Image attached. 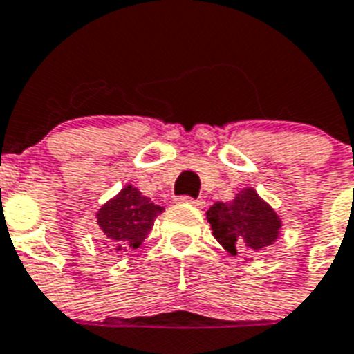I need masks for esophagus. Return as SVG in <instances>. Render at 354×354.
<instances>
[{
    "mask_svg": "<svg viewBox=\"0 0 354 354\" xmlns=\"http://www.w3.org/2000/svg\"><path fill=\"white\" fill-rule=\"evenodd\" d=\"M179 201H180V203H186V205L197 206V208H203V206H205V201L194 199V197H190V195H183V197H179Z\"/></svg>",
    "mask_w": 354,
    "mask_h": 354,
    "instance_id": "esophagus-1",
    "label": "esophagus"
}]
</instances>
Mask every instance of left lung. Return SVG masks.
I'll use <instances>...</instances> for the list:
<instances>
[{"instance_id":"obj_1","label":"left lung","mask_w":354,"mask_h":354,"mask_svg":"<svg viewBox=\"0 0 354 354\" xmlns=\"http://www.w3.org/2000/svg\"><path fill=\"white\" fill-rule=\"evenodd\" d=\"M214 237L232 254L261 250L272 245L281 228L276 212L259 199L252 188H245L232 203H216L206 212Z\"/></svg>"}]
</instances>
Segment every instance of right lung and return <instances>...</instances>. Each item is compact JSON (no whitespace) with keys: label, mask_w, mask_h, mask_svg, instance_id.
I'll list each match as a JSON object with an SVG mask.
<instances>
[{"label":"right lung","mask_w":354,"mask_h":354,"mask_svg":"<svg viewBox=\"0 0 354 354\" xmlns=\"http://www.w3.org/2000/svg\"><path fill=\"white\" fill-rule=\"evenodd\" d=\"M162 212V206L151 203L149 197H144L137 188L128 185L117 197L102 206L97 219L109 247L128 252L142 245L155 217Z\"/></svg>","instance_id":"right-lung-1"}]
</instances>
